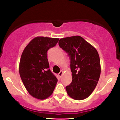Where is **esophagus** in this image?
<instances>
[{
	"label": "esophagus",
	"mask_w": 120,
	"mask_h": 120,
	"mask_svg": "<svg viewBox=\"0 0 120 120\" xmlns=\"http://www.w3.org/2000/svg\"><path fill=\"white\" fill-rule=\"evenodd\" d=\"M63 71H60V73H58V76H60V77L62 75V74H63Z\"/></svg>",
	"instance_id": "1"
}]
</instances>
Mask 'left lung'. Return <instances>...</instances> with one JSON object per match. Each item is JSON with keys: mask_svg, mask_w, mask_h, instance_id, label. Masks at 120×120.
Returning a JSON list of instances; mask_svg holds the SVG:
<instances>
[{"mask_svg": "<svg viewBox=\"0 0 120 120\" xmlns=\"http://www.w3.org/2000/svg\"><path fill=\"white\" fill-rule=\"evenodd\" d=\"M59 46L70 60L72 82L65 89L69 96L81 101L89 97L97 85L101 72L97 51L80 36L60 39Z\"/></svg>", "mask_w": 120, "mask_h": 120, "instance_id": "obj_1", "label": "left lung"}]
</instances>
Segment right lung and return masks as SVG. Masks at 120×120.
<instances>
[{
	"mask_svg": "<svg viewBox=\"0 0 120 120\" xmlns=\"http://www.w3.org/2000/svg\"><path fill=\"white\" fill-rule=\"evenodd\" d=\"M58 40V38L35 37L21 55L19 64L21 78L29 94L37 99L49 97L57 84L58 80L49 69L47 52Z\"/></svg>",
	"mask_w": 120,
	"mask_h": 120,
	"instance_id": "1",
	"label": "right lung"
}]
</instances>
